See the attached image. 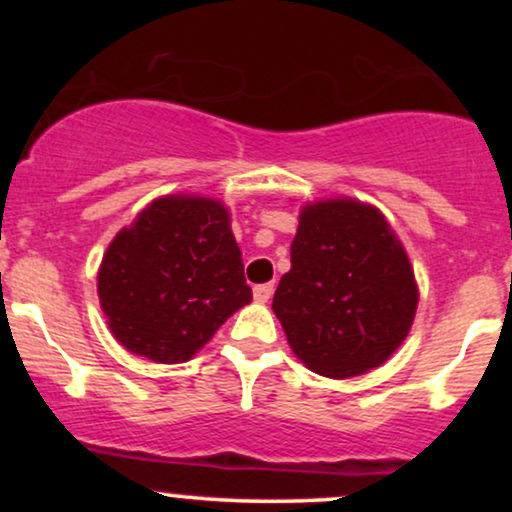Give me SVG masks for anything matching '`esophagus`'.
Listing matches in <instances>:
<instances>
[{"label": "esophagus", "instance_id": "34e87169", "mask_svg": "<svg viewBox=\"0 0 512 512\" xmlns=\"http://www.w3.org/2000/svg\"><path fill=\"white\" fill-rule=\"evenodd\" d=\"M272 293H274V281H269V284L255 286V301L257 303H267L269 298H272Z\"/></svg>", "mask_w": 512, "mask_h": 512}]
</instances>
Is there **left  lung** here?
Listing matches in <instances>:
<instances>
[{
    "mask_svg": "<svg viewBox=\"0 0 512 512\" xmlns=\"http://www.w3.org/2000/svg\"><path fill=\"white\" fill-rule=\"evenodd\" d=\"M414 272L385 216L354 199L303 209L274 313L293 354L327 378H354L395 354L414 322Z\"/></svg>",
    "mask_w": 512,
    "mask_h": 512,
    "instance_id": "1",
    "label": "left lung"
}]
</instances>
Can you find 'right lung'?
<instances>
[{"label": "right lung", "mask_w": 512, "mask_h": 512, "mask_svg": "<svg viewBox=\"0 0 512 512\" xmlns=\"http://www.w3.org/2000/svg\"><path fill=\"white\" fill-rule=\"evenodd\" d=\"M110 332L132 354L182 363L252 301L223 204L163 197L117 233L98 269Z\"/></svg>", "instance_id": "right-lung-1"}]
</instances>
